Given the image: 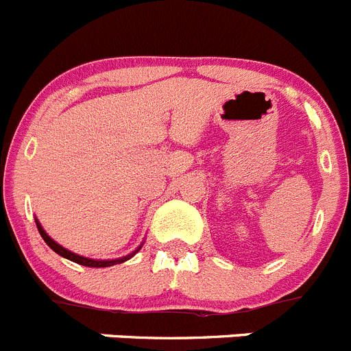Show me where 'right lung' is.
Masks as SVG:
<instances>
[{"label": "right lung", "instance_id": "right-lung-1", "mask_svg": "<svg viewBox=\"0 0 351 351\" xmlns=\"http://www.w3.org/2000/svg\"><path fill=\"white\" fill-rule=\"evenodd\" d=\"M36 225H38V230H39V234H41L43 241L47 242V244L50 245V247H51V250L55 251V253H57V254H60L62 258H67V260L74 261V263H80V265H83V267H93V268L112 267V265L123 263V261L130 260V258L133 256V254H135L136 251L140 250V247H142V245H140V247H138V250L135 251V253H131V254H128V256H123V258H117V260H91V258H84V256H80V254L72 253V251H69V250H65V247H62L60 244H57V242H55L53 239H51L50 235H48L47 232H45V228L41 227V223H39L38 220H36Z\"/></svg>", "mask_w": 351, "mask_h": 351}]
</instances>
